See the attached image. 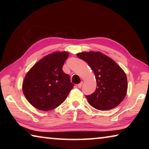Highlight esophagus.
I'll return each mask as SVG.
<instances>
[{
  "instance_id": "1",
  "label": "esophagus",
  "mask_w": 149,
  "mask_h": 149,
  "mask_svg": "<svg viewBox=\"0 0 149 149\" xmlns=\"http://www.w3.org/2000/svg\"><path fill=\"white\" fill-rule=\"evenodd\" d=\"M82 85H83V81H81V82L80 83V84H79L77 85V87H78V88H81V87Z\"/></svg>"
}]
</instances>
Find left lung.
<instances>
[{"mask_svg":"<svg viewBox=\"0 0 149 149\" xmlns=\"http://www.w3.org/2000/svg\"><path fill=\"white\" fill-rule=\"evenodd\" d=\"M77 56L89 65L97 81L95 92L85 96L90 105L97 110H108L120 104L127 90V77L123 70L100 52H82Z\"/></svg>","mask_w":149,"mask_h":149,"instance_id":"left-lung-1","label":"left lung"}]
</instances>
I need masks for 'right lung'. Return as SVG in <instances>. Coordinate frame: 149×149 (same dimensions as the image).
Listing matches in <instances>:
<instances>
[{
  "label": "right lung",
  "instance_id": "right-lung-1",
  "mask_svg": "<svg viewBox=\"0 0 149 149\" xmlns=\"http://www.w3.org/2000/svg\"><path fill=\"white\" fill-rule=\"evenodd\" d=\"M69 54L56 52L37 62L27 72L22 91L28 102L40 110L49 111L66 99L74 85L62 67Z\"/></svg>",
  "mask_w": 149,
  "mask_h": 149
}]
</instances>
